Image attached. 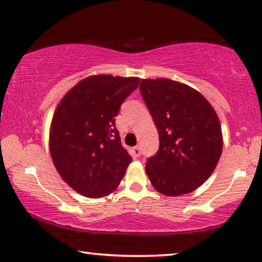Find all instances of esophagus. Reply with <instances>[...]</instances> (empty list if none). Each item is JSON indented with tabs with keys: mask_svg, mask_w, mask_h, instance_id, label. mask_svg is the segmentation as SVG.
I'll use <instances>...</instances> for the list:
<instances>
[{
	"mask_svg": "<svg viewBox=\"0 0 262 262\" xmlns=\"http://www.w3.org/2000/svg\"><path fill=\"white\" fill-rule=\"evenodd\" d=\"M132 151H133V155H134L135 157H140V155H141V147L140 146H134L132 149Z\"/></svg>",
	"mask_w": 262,
	"mask_h": 262,
	"instance_id": "esophagus-1",
	"label": "esophagus"
}]
</instances>
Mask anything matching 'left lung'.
<instances>
[{
  "label": "left lung",
  "mask_w": 262,
  "mask_h": 262,
  "mask_svg": "<svg viewBox=\"0 0 262 262\" xmlns=\"http://www.w3.org/2000/svg\"><path fill=\"white\" fill-rule=\"evenodd\" d=\"M140 89L159 134L145 172L165 196L196 190L211 177L222 152L221 125L203 95L169 79H141Z\"/></svg>",
  "instance_id": "1"
}]
</instances>
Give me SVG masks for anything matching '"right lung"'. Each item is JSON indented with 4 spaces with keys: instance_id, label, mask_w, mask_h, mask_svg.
I'll return each mask as SVG.
<instances>
[{
    "instance_id": "right-lung-1",
    "label": "right lung",
    "mask_w": 262,
    "mask_h": 262,
    "mask_svg": "<svg viewBox=\"0 0 262 262\" xmlns=\"http://www.w3.org/2000/svg\"><path fill=\"white\" fill-rule=\"evenodd\" d=\"M139 83V78L92 75L70 89L56 107L49 136L51 158L60 178L84 197L115 191L130 164L116 117Z\"/></svg>"
}]
</instances>
